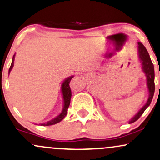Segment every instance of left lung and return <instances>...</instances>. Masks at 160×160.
Segmentation results:
<instances>
[{"instance_id": "1", "label": "left lung", "mask_w": 160, "mask_h": 160, "mask_svg": "<svg viewBox=\"0 0 160 160\" xmlns=\"http://www.w3.org/2000/svg\"><path fill=\"white\" fill-rule=\"evenodd\" d=\"M138 57H139L140 61L142 63V71H143L144 75L146 76V79H147V84L148 91H149V96H148V99L147 102L144 104V106L142 107L139 110V112L137 113L134 117L131 118L130 121H129V123H134L139 118L142 114L144 113L146 108L151 104L152 99H153V94H154L155 91V84H154V67H153V63H152L151 58H150L149 54H148L147 49L144 47V46L142 42H138Z\"/></svg>"}]
</instances>
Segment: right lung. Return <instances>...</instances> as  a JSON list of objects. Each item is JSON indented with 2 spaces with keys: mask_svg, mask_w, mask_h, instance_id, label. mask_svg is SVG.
Instances as JSON below:
<instances>
[{
  "mask_svg": "<svg viewBox=\"0 0 160 160\" xmlns=\"http://www.w3.org/2000/svg\"><path fill=\"white\" fill-rule=\"evenodd\" d=\"M14 60H15V54L13 55L12 60V63H11L10 67H9V72L11 71V69H12L13 65H14ZM72 77L73 76H70V77H69V78H66V79L63 81V83H62L61 91H62V94H63V110H62L61 113L58 116H57L56 118H54V119L51 120V121L47 122V123H40L39 125L51 126V125L56 124V123L61 122L62 120H63V118L66 117V115H67V110H68V108L69 106V103H70L71 96H72V92H71L70 87H69V82H70L71 79H72Z\"/></svg>",
  "mask_w": 160,
  "mask_h": 160,
  "instance_id": "right-lung-1",
  "label": "right lung"
}]
</instances>
